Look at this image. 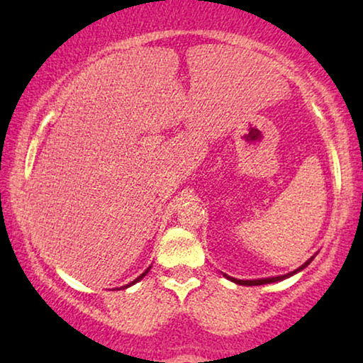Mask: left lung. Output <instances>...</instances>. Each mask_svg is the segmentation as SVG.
<instances>
[{
	"label": "left lung",
	"instance_id": "obj_1",
	"mask_svg": "<svg viewBox=\"0 0 363 363\" xmlns=\"http://www.w3.org/2000/svg\"><path fill=\"white\" fill-rule=\"evenodd\" d=\"M312 261V257L309 261L306 262V264H302L299 269H296L294 272H289V274H286V276H277V277H267V279H255V281H241V279H235V277H230V276H226L228 279L230 281H233V282H236V284H241V286H262V284H269V282H276V281H282V279H286V277H289V276H292V274H296L297 271H301V269H304V267L309 264V262Z\"/></svg>",
	"mask_w": 363,
	"mask_h": 363
}]
</instances>
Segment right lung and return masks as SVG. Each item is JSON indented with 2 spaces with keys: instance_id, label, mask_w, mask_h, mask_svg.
<instances>
[{
  "instance_id": "1",
  "label": "right lung",
  "mask_w": 363,
  "mask_h": 363,
  "mask_svg": "<svg viewBox=\"0 0 363 363\" xmlns=\"http://www.w3.org/2000/svg\"><path fill=\"white\" fill-rule=\"evenodd\" d=\"M150 267H152V266H150ZM150 267H148V269H147V271H145V272H143V274H142V276H138V277H137V279H135V281H132V282H130V284H127V286H123V289H125V287H128V286H132V284H135V282H138V281H140V279H142V277H143V276H145V274H147V272H148V271H150Z\"/></svg>"
}]
</instances>
